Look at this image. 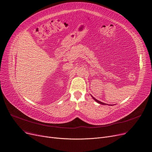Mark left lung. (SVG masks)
I'll list each match as a JSON object with an SVG mask.
<instances>
[{
  "mask_svg": "<svg viewBox=\"0 0 152 152\" xmlns=\"http://www.w3.org/2000/svg\"><path fill=\"white\" fill-rule=\"evenodd\" d=\"M91 96H92V95H91ZM92 99L95 100V101H96L97 103H100V104H102V105H107L106 104V103H103V102H100V101H99V100H97L96 99H95L93 96H92ZM111 106V105H110Z\"/></svg>",
  "mask_w": 152,
  "mask_h": 152,
  "instance_id": "1",
  "label": "left lung"
}]
</instances>
